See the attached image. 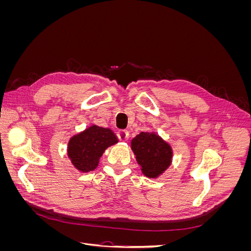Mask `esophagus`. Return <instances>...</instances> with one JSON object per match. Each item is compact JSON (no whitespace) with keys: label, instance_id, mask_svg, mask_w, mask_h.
Returning <instances> with one entry per match:
<instances>
[{"label":"esophagus","instance_id":"obj_1","mask_svg":"<svg viewBox=\"0 0 251 251\" xmlns=\"http://www.w3.org/2000/svg\"><path fill=\"white\" fill-rule=\"evenodd\" d=\"M117 136L121 141H126L128 138V132L126 130H119Z\"/></svg>","mask_w":251,"mask_h":251}]
</instances>
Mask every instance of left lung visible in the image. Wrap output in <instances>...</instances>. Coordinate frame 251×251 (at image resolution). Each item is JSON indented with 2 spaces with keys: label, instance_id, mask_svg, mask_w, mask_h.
<instances>
[{
  "label": "left lung",
  "instance_id": "1",
  "mask_svg": "<svg viewBox=\"0 0 251 251\" xmlns=\"http://www.w3.org/2000/svg\"><path fill=\"white\" fill-rule=\"evenodd\" d=\"M131 150L144 176L160 177L173 162L171 144L156 132H141L131 140Z\"/></svg>",
  "mask_w": 251,
  "mask_h": 251
}]
</instances>
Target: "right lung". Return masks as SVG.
I'll return each mask as SVG.
<instances>
[{
  "instance_id": "obj_1",
  "label": "right lung",
  "mask_w": 251,
  "mask_h": 251,
  "mask_svg": "<svg viewBox=\"0 0 251 251\" xmlns=\"http://www.w3.org/2000/svg\"><path fill=\"white\" fill-rule=\"evenodd\" d=\"M118 141L111 128L92 125L69 139L67 155L75 170L89 173L97 168L104 151Z\"/></svg>"
}]
</instances>
